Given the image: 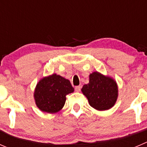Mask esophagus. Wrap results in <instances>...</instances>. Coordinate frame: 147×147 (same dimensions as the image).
<instances>
[{
    "label": "esophagus",
    "mask_w": 147,
    "mask_h": 147,
    "mask_svg": "<svg viewBox=\"0 0 147 147\" xmlns=\"http://www.w3.org/2000/svg\"><path fill=\"white\" fill-rule=\"evenodd\" d=\"M75 91H76V92H80V90H81V87L80 86H76L75 88Z\"/></svg>",
    "instance_id": "esophagus-1"
}]
</instances>
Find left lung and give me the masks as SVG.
Listing matches in <instances>:
<instances>
[{
    "label": "left lung",
    "instance_id": "left-lung-1",
    "mask_svg": "<svg viewBox=\"0 0 147 147\" xmlns=\"http://www.w3.org/2000/svg\"><path fill=\"white\" fill-rule=\"evenodd\" d=\"M81 91L88 98L90 105L100 111L111 108L119 96L116 80L97 71L90 74L89 83L84 85Z\"/></svg>",
    "mask_w": 147,
    "mask_h": 147
}]
</instances>
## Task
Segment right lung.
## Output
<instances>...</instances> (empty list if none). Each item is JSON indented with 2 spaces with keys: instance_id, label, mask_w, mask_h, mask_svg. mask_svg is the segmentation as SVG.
Segmentation results:
<instances>
[{
  "instance_id": "right-lung-1",
  "label": "right lung",
  "mask_w": 147,
  "mask_h": 147,
  "mask_svg": "<svg viewBox=\"0 0 147 147\" xmlns=\"http://www.w3.org/2000/svg\"><path fill=\"white\" fill-rule=\"evenodd\" d=\"M74 92L69 80L57 74L44 77L36 85L35 103L40 111L49 113L59 112L65 105L66 95Z\"/></svg>"
}]
</instances>
